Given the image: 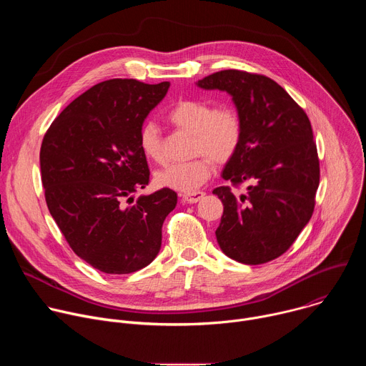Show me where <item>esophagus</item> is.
<instances>
[{"label": "esophagus", "mask_w": 366, "mask_h": 366, "mask_svg": "<svg viewBox=\"0 0 366 366\" xmlns=\"http://www.w3.org/2000/svg\"><path fill=\"white\" fill-rule=\"evenodd\" d=\"M202 197H204V192H202V191H194V192H189V194H184V195H181V201H182V202L194 204V202H198Z\"/></svg>", "instance_id": "esophagus-1"}]
</instances>
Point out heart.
Listing matches in <instances>:
<instances>
[{
  "label": "heart",
  "instance_id": "b5f03b06",
  "mask_svg": "<svg viewBox=\"0 0 366 366\" xmlns=\"http://www.w3.org/2000/svg\"><path fill=\"white\" fill-rule=\"evenodd\" d=\"M168 122L179 132L192 136L188 162L172 164L156 174V184L181 192H192L213 174V162H230L243 137V123L232 106H214L212 101L185 98L178 101L167 114ZM139 146L147 159L167 161L164 136L153 123H146L139 132Z\"/></svg>",
  "mask_w": 366,
  "mask_h": 366
}]
</instances>
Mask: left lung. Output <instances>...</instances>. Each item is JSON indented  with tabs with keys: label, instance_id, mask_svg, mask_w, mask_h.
I'll return each mask as SVG.
<instances>
[{
	"label": "left lung",
	"instance_id": "left-lung-1",
	"mask_svg": "<svg viewBox=\"0 0 366 366\" xmlns=\"http://www.w3.org/2000/svg\"><path fill=\"white\" fill-rule=\"evenodd\" d=\"M198 85L227 91L243 123L239 152L223 171L232 185L213 191L224 207L217 242L240 264H267L292 246L315 212L320 162L310 120L265 75L226 69ZM242 184L247 192L237 196L232 189Z\"/></svg>",
	"mask_w": 366,
	"mask_h": 366
}]
</instances>
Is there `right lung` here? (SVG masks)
I'll use <instances>...</instances> for the list:
<instances>
[{
	"mask_svg": "<svg viewBox=\"0 0 366 366\" xmlns=\"http://www.w3.org/2000/svg\"><path fill=\"white\" fill-rule=\"evenodd\" d=\"M168 88L169 82L102 81L75 98L44 133L40 171L49 212L71 249L104 274L147 267L177 205L171 188L136 202L132 197L150 175L139 132Z\"/></svg>",
	"mask_w": 366,
	"mask_h": 366,
	"instance_id": "1",
	"label": "right lung"
}]
</instances>
